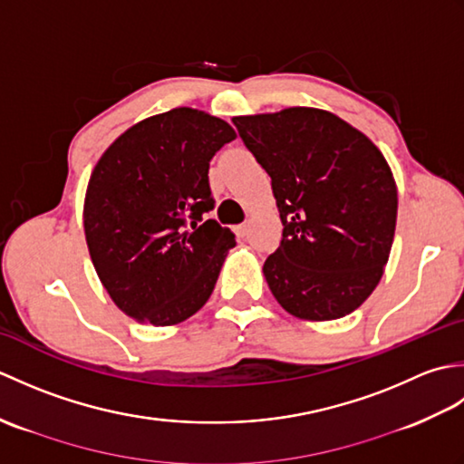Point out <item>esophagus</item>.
Wrapping results in <instances>:
<instances>
[{"mask_svg":"<svg viewBox=\"0 0 464 464\" xmlns=\"http://www.w3.org/2000/svg\"><path fill=\"white\" fill-rule=\"evenodd\" d=\"M235 233H237L239 237H245V235L249 233V223H241V225L235 227Z\"/></svg>","mask_w":464,"mask_h":464,"instance_id":"34e87169","label":"esophagus"}]
</instances>
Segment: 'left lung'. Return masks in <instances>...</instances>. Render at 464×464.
I'll return each instance as SVG.
<instances>
[{
  "label": "left lung",
  "mask_w": 464,
  "mask_h": 464,
  "mask_svg": "<svg viewBox=\"0 0 464 464\" xmlns=\"http://www.w3.org/2000/svg\"><path fill=\"white\" fill-rule=\"evenodd\" d=\"M233 123L269 173L279 207L283 239L263 265L275 299L307 321L353 313L379 285L395 237L387 160L367 135L314 107Z\"/></svg>",
  "instance_id": "1"
}]
</instances>
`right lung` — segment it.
<instances>
[{
	"label": "right lung",
	"mask_w": 464,
	"mask_h": 464,
	"mask_svg": "<svg viewBox=\"0 0 464 464\" xmlns=\"http://www.w3.org/2000/svg\"><path fill=\"white\" fill-rule=\"evenodd\" d=\"M235 137L219 117L177 107L130 127L97 161L85 241L103 287L135 321L177 324L211 297L235 235L205 219L209 161Z\"/></svg>",
	"instance_id": "right-lung-1"
}]
</instances>
